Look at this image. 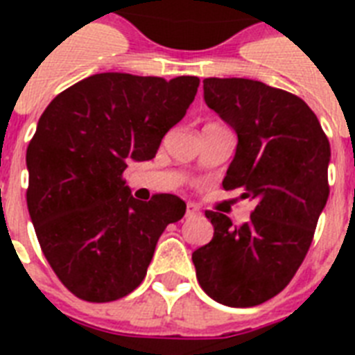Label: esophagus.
<instances>
[{"mask_svg":"<svg viewBox=\"0 0 355 355\" xmlns=\"http://www.w3.org/2000/svg\"><path fill=\"white\" fill-rule=\"evenodd\" d=\"M199 214H200L199 208H197V206H195V205H188V206H186V217H188V219H189V217H197V216H199Z\"/></svg>","mask_w":355,"mask_h":355,"instance_id":"34e87169","label":"esophagus"}]
</instances>
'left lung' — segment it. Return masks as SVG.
<instances>
[{"mask_svg":"<svg viewBox=\"0 0 355 355\" xmlns=\"http://www.w3.org/2000/svg\"><path fill=\"white\" fill-rule=\"evenodd\" d=\"M202 85L206 105L237 134L223 188L241 189L256 208L237 227L206 211L214 237L191 259L208 297L252 308L276 297L308 254L330 195V141L313 110L289 92L236 77Z\"/></svg>","mask_w":355,"mask_h":355,"instance_id":"left-lung-1","label":"left lung"}]
</instances>
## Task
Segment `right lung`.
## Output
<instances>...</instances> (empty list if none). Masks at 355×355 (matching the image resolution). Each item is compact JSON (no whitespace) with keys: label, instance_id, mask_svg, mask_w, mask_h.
<instances>
[{"label":"right lung","instance_id":"obj_1","mask_svg":"<svg viewBox=\"0 0 355 355\" xmlns=\"http://www.w3.org/2000/svg\"><path fill=\"white\" fill-rule=\"evenodd\" d=\"M199 83L97 73L58 94L38 119L27 147V208L42 252L75 297H127L144 282L158 237L186 214L175 195L134 199L123 171L155 158Z\"/></svg>","mask_w":355,"mask_h":355}]
</instances>
